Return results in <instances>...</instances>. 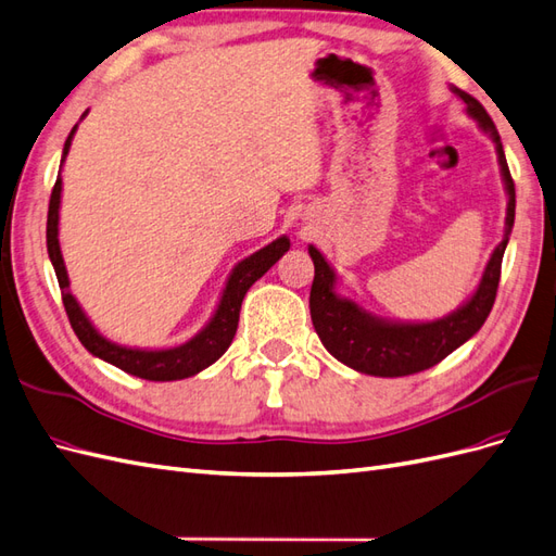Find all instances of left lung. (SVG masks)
<instances>
[{
    "instance_id": "left-lung-1",
    "label": "left lung",
    "mask_w": 556,
    "mask_h": 556,
    "mask_svg": "<svg viewBox=\"0 0 556 556\" xmlns=\"http://www.w3.org/2000/svg\"><path fill=\"white\" fill-rule=\"evenodd\" d=\"M452 91L465 102L468 116H472L479 128L496 144L498 166L507 193L503 241L493 250L482 280H479L468 302L444 315V318L430 323H400L379 318V315L355 304L353 299L337 294L334 268L327 264L318 248L308 245V254L315 266L308 299L315 332H318L323 346L339 363L349 365L355 371L369 374V377H407V374L424 371L442 363L448 353H454L479 332V327L489 318L493 302H496L503 254L515 227V182L507 168L501 135L486 110L479 104V100L460 91V88H452Z\"/></svg>"
}]
</instances>
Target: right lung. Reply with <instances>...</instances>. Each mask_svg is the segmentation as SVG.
Segmentation results:
<instances>
[{"label":"right lung","instance_id":"right-lung-1","mask_svg":"<svg viewBox=\"0 0 556 556\" xmlns=\"http://www.w3.org/2000/svg\"><path fill=\"white\" fill-rule=\"evenodd\" d=\"M88 112L81 114V118ZM79 124L72 128L67 135L65 147H63V159H60V170H63V163L70 154L72 138L77 132ZM58 179L51 191V201H49V219H47V248H49V257L55 268L60 292H63V304L67 311L70 325L74 329V334L79 337L84 343V349L104 359L118 369H124L126 374H132V377H140L147 381H177V379H187L193 377V374L203 371L213 363L227 353L231 346L236 327H238V315H241V304L245 292L252 288L254 280H260L268 268H271L285 252L290 250V238L280 236L274 243H268L266 248L257 250L243 262H238L233 266V271L229 274L227 288H224L219 304L213 313V318L207 320V325L201 329L197 337H191L189 341L179 343V346L173 349H130L122 346V343H114L108 337H102L96 325L88 320V315L79 306L77 296L70 292V276L63 262V252H60V241H58V224H60V191H63V177Z\"/></svg>","mask_w":556,"mask_h":556}]
</instances>
